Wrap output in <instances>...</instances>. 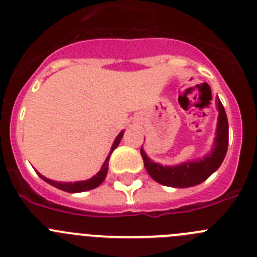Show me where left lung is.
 Here are the masks:
<instances>
[{"label":"left lung","instance_id":"left-lung-1","mask_svg":"<svg viewBox=\"0 0 257 257\" xmlns=\"http://www.w3.org/2000/svg\"><path fill=\"white\" fill-rule=\"evenodd\" d=\"M215 101L219 110L215 147L213 148L212 153L205 156L203 160L185 162L177 166H162L151 161L141 148L146 170L155 181L171 188H190L205 181L213 172L219 169L228 148V120L219 97H217Z\"/></svg>","mask_w":257,"mask_h":257}]
</instances>
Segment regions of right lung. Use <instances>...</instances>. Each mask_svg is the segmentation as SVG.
Here are the masks:
<instances>
[{"instance_id": "obj_1", "label": "right lung", "mask_w": 257, "mask_h": 257, "mask_svg": "<svg viewBox=\"0 0 257 257\" xmlns=\"http://www.w3.org/2000/svg\"><path fill=\"white\" fill-rule=\"evenodd\" d=\"M123 134H124V132H121V133L116 137V140H115L114 145H112V147H111V151H110V155H111L112 151H114L115 148L119 146ZM110 155L107 156V158L105 160L104 165H102V167H101V170L99 171V174H96L95 176L91 177L90 180H86V181H77V183H58V181H53V180L47 179V177H44L43 175H40L39 172H38V175H39L40 179L44 180L45 183L50 184V185H53V186H56V188L61 189V190H63V191H67V193H81V191H87V190H91V189L97 188V186H99L100 184H101L102 181L105 180V177H106V174H107V169H109Z\"/></svg>"}]
</instances>
